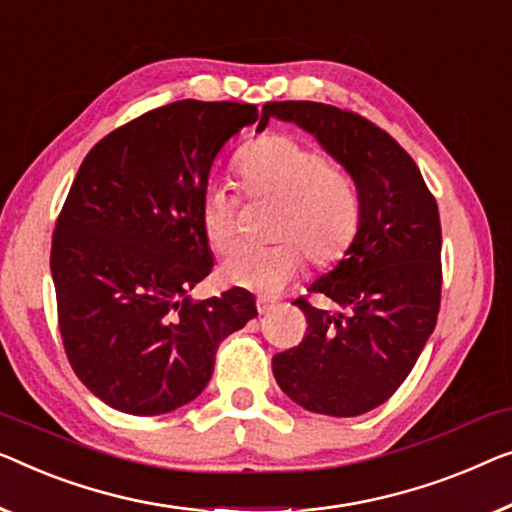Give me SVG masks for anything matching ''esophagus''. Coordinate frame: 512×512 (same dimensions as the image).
Returning a JSON list of instances; mask_svg holds the SVG:
<instances>
[{"label":"esophagus","mask_w":512,"mask_h":512,"mask_svg":"<svg viewBox=\"0 0 512 512\" xmlns=\"http://www.w3.org/2000/svg\"><path fill=\"white\" fill-rule=\"evenodd\" d=\"M272 307H274V300H270V298H256L258 314H268Z\"/></svg>","instance_id":"34e87169"}]
</instances>
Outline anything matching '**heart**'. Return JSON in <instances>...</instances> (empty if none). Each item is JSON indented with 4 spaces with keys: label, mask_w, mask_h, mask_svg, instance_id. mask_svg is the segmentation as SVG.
<instances>
[{
    "label": "heart",
    "mask_w": 512,
    "mask_h": 512,
    "mask_svg": "<svg viewBox=\"0 0 512 512\" xmlns=\"http://www.w3.org/2000/svg\"><path fill=\"white\" fill-rule=\"evenodd\" d=\"M244 189L279 201L270 247H240L226 258L219 279L228 286L274 295L291 284L307 258L337 261L358 233V184L342 166L302 140L272 133L247 145L238 159ZM238 201L226 184L210 182L201 196V228L210 247L226 254L235 244Z\"/></svg>",
    "instance_id": "b5f03b06"
}]
</instances>
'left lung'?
Masks as SVG:
<instances>
[{
  "instance_id": "obj_1",
  "label": "left lung",
  "mask_w": 512,
  "mask_h": 512,
  "mask_svg": "<svg viewBox=\"0 0 512 512\" xmlns=\"http://www.w3.org/2000/svg\"><path fill=\"white\" fill-rule=\"evenodd\" d=\"M272 117L311 133L358 184L360 224L344 258L309 286L323 305L298 346L272 358L279 388L311 413L353 418L404 383L434 332L441 305V221L402 145L348 110L314 101L265 103Z\"/></svg>"
}]
</instances>
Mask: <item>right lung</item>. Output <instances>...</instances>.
<instances>
[{
	"label": "right lung",
	"mask_w": 512,
	"mask_h": 512,
	"mask_svg": "<svg viewBox=\"0 0 512 512\" xmlns=\"http://www.w3.org/2000/svg\"><path fill=\"white\" fill-rule=\"evenodd\" d=\"M256 120L249 103H168L99 140L71 184L50 251L59 332L78 379L117 411L189 404L219 344L258 314L244 288L187 295L214 265L201 228L212 164Z\"/></svg>",
	"instance_id": "right-lung-1"
}]
</instances>
